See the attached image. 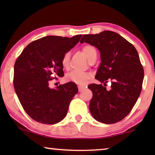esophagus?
<instances>
[{
  "label": "esophagus",
  "instance_id": "1",
  "mask_svg": "<svg viewBox=\"0 0 155 155\" xmlns=\"http://www.w3.org/2000/svg\"><path fill=\"white\" fill-rule=\"evenodd\" d=\"M78 91H82L83 90H84L85 89V86H83V85H79L78 87Z\"/></svg>",
  "mask_w": 155,
  "mask_h": 155
}]
</instances>
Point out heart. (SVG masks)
I'll use <instances>...</instances> for the list:
<instances>
[{"label": "heart", "instance_id": "1", "mask_svg": "<svg viewBox=\"0 0 155 155\" xmlns=\"http://www.w3.org/2000/svg\"><path fill=\"white\" fill-rule=\"evenodd\" d=\"M82 51L89 61H91L94 58L97 57L96 48L90 44H86L82 47ZM70 53L67 52L64 53L61 58V65L65 69H68L70 65ZM91 74L90 72H83L78 71H72L65 75V79L70 82L74 83L78 85H83L87 82L91 78Z\"/></svg>", "mask_w": 155, "mask_h": 155}]
</instances>
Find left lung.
I'll return each mask as SVG.
<instances>
[{
  "label": "left lung",
  "instance_id": "8db88e82",
  "mask_svg": "<svg viewBox=\"0 0 155 155\" xmlns=\"http://www.w3.org/2000/svg\"><path fill=\"white\" fill-rule=\"evenodd\" d=\"M98 48L101 63L95 78L107 85L90 84L93 96L90 111L94 118L104 124H114L129 114L140 95L143 68L137 50L118 33L104 31L99 34L84 35L80 41ZM105 86V85H104Z\"/></svg>",
  "mask_w": 155,
  "mask_h": 155
}]
</instances>
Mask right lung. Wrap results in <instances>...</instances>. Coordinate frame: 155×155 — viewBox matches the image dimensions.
<instances>
[{"mask_svg": "<svg viewBox=\"0 0 155 155\" xmlns=\"http://www.w3.org/2000/svg\"><path fill=\"white\" fill-rule=\"evenodd\" d=\"M82 35L72 38L48 35L25 47L14 65V86L26 113L46 124L58 123L66 116L78 88L69 82L50 88V81L64 75L61 58L79 41ZM56 78V77H55Z\"/></svg>", "mask_w": 155, "mask_h": 155, "instance_id": "1", "label": "right lung"}]
</instances>
